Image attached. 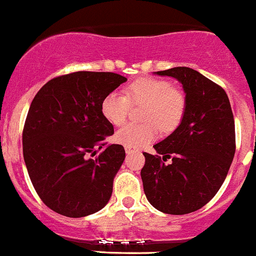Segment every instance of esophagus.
Returning a JSON list of instances; mask_svg holds the SVG:
<instances>
[{
  "instance_id": "1",
  "label": "esophagus",
  "mask_w": 256,
  "mask_h": 256,
  "mask_svg": "<svg viewBox=\"0 0 256 256\" xmlns=\"http://www.w3.org/2000/svg\"><path fill=\"white\" fill-rule=\"evenodd\" d=\"M126 152L128 153V154H130V153H134L136 150H133V148H130V147H126Z\"/></svg>"
}]
</instances>
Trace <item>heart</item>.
<instances>
[{"label":"heart","instance_id":"1","mask_svg":"<svg viewBox=\"0 0 256 256\" xmlns=\"http://www.w3.org/2000/svg\"><path fill=\"white\" fill-rule=\"evenodd\" d=\"M126 96L118 92L102 100V114L113 126H120L130 113V104L143 106L140 124H126L116 133V140L126 147L140 148L157 136L158 124L164 132L178 126L186 109V96L171 82L156 78H142L126 85Z\"/></svg>","mask_w":256,"mask_h":256}]
</instances>
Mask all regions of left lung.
Wrapping results in <instances>:
<instances>
[{
  "instance_id": "left-lung-1",
  "label": "left lung",
  "mask_w": 256,
  "mask_h": 256,
  "mask_svg": "<svg viewBox=\"0 0 256 256\" xmlns=\"http://www.w3.org/2000/svg\"><path fill=\"white\" fill-rule=\"evenodd\" d=\"M156 74L181 82L186 109L174 132L153 146L157 154L143 153V190L158 211L184 215L205 206L225 181L235 154V122L225 90L196 70L177 66Z\"/></svg>"
}]
</instances>
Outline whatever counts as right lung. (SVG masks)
I'll return each instance as SVG.
<instances>
[{
    "instance_id": "obj_1",
    "label": "right lung",
    "mask_w": 256,
    "mask_h": 256,
    "mask_svg": "<svg viewBox=\"0 0 256 256\" xmlns=\"http://www.w3.org/2000/svg\"><path fill=\"white\" fill-rule=\"evenodd\" d=\"M124 82L116 72H75L51 79L34 98L22 132L24 160L36 192L55 212L84 218L108 204L126 150L106 146L114 128L100 106Z\"/></svg>"
}]
</instances>
